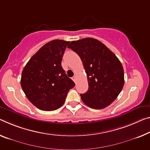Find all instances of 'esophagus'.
<instances>
[{
    "label": "esophagus",
    "mask_w": 150,
    "mask_h": 150,
    "mask_svg": "<svg viewBox=\"0 0 150 150\" xmlns=\"http://www.w3.org/2000/svg\"><path fill=\"white\" fill-rule=\"evenodd\" d=\"M72 80H74V82H76V76H74L72 78Z\"/></svg>",
    "instance_id": "obj_1"
}]
</instances>
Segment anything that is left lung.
Here are the masks:
<instances>
[{"label": "left lung", "instance_id": "left-lung-1", "mask_svg": "<svg viewBox=\"0 0 150 150\" xmlns=\"http://www.w3.org/2000/svg\"><path fill=\"white\" fill-rule=\"evenodd\" d=\"M80 56L86 73L88 89L81 94L88 107L101 109L110 105L124 85L123 66L107 46L94 38L73 41L68 46Z\"/></svg>", "mask_w": 150, "mask_h": 150}]
</instances>
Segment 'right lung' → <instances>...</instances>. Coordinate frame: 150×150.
I'll list each match as a JSON object with an SVG mask.
<instances>
[{"instance_id":"add662e5","label":"right lung","mask_w":150,"mask_h":150,"mask_svg":"<svg viewBox=\"0 0 150 150\" xmlns=\"http://www.w3.org/2000/svg\"><path fill=\"white\" fill-rule=\"evenodd\" d=\"M70 41L55 40L42 46L23 68L21 85L25 95L39 109L60 108L75 86L62 67L64 53Z\"/></svg>"}]
</instances>
